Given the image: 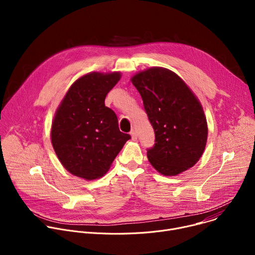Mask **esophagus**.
<instances>
[{
    "mask_svg": "<svg viewBox=\"0 0 255 255\" xmlns=\"http://www.w3.org/2000/svg\"><path fill=\"white\" fill-rule=\"evenodd\" d=\"M130 135L132 137V140H136L137 139V134H136V131L135 130H131L130 131Z\"/></svg>",
    "mask_w": 255,
    "mask_h": 255,
    "instance_id": "34e87169",
    "label": "esophagus"
}]
</instances>
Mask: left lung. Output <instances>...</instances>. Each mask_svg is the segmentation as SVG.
I'll use <instances>...</instances> for the list:
<instances>
[{
    "mask_svg": "<svg viewBox=\"0 0 255 255\" xmlns=\"http://www.w3.org/2000/svg\"><path fill=\"white\" fill-rule=\"evenodd\" d=\"M155 134L147 149L151 165L163 175H176L201 158L208 137L207 120L197 97L173 71L151 67L131 79Z\"/></svg>",
    "mask_w": 255,
    "mask_h": 255,
    "instance_id": "8db88e82",
    "label": "left lung"
}]
</instances>
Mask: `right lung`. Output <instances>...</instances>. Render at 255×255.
<instances>
[{
    "mask_svg": "<svg viewBox=\"0 0 255 255\" xmlns=\"http://www.w3.org/2000/svg\"><path fill=\"white\" fill-rule=\"evenodd\" d=\"M120 78V72H90L71 85L56 110L52 146L63 167L76 176H103L131 138L119 130L115 112L105 106Z\"/></svg>",
    "mask_w": 255,
    "mask_h": 255,
    "instance_id": "1",
    "label": "right lung"
}]
</instances>
